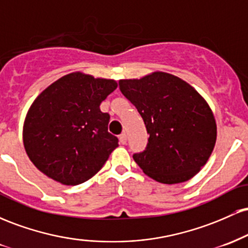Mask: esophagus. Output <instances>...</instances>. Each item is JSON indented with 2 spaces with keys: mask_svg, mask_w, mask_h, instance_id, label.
<instances>
[{
  "mask_svg": "<svg viewBox=\"0 0 248 248\" xmlns=\"http://www.w3.org/2000/svg\"><path fill=\"white\" fill-rule=\"evenodd\" d=\"M119 140H120V142L122 144H126V142H127V135H126V133H122L120 136H119Z\"/></svg>",
  "mask_w": 248,
  "mask_h": 248,
  "instance_id": "1",
  "label": "esophagus"
}]
</instances>
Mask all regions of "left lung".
<instances>
[{"instance_id":"1","label":"left lung","mask_w":248,"mask_h":248,"mask_svg":"<svg viewBox=\"0 0 248 248\" xmlns=\"http://www.w3.org/2000/svg\"><path fill=\"white\" fill-rule=\"evenodd\" d=\"M119 88L140 113L149 135L144 150L133 154L143 172L164 184L195 176L217 139L211 109L197 91L164 72L120 80Z\"/></svg>"}]
</instances>
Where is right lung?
Listing matches in <instances>:
<instances>
[{"label": "right lung", "mask_w": 248, "mask_h": 248, "mask_svg": "<svg viewBox=\"0 0 248 248\" xmlns=\"http://www.w3.org/2000/svg\"><path fill=\"white\" fill-rule=\"evenodd\" d=\"M118 84L70 73L50 85L31 105L23 142L38 170L65 186H78L95 175L118 147L108 132L109 114L100 104Z\"/></svg>", "instance_id": "right-lung-1"}]
</instances>
